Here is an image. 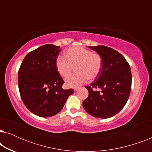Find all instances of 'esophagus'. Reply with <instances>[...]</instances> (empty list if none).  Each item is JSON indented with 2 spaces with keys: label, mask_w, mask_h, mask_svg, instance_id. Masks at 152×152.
I'll return each mask as SVG.
<instances>
[{
  "label": "esophagus",
  "mask_w": 152,
  "mask_h": 152,
  "mask_svg": "<svg viewBox=\"0 0 152 152\" xmlns=\"http://www.w3.org/2000/svg\"><path fill=\"white\" fill-rule=\"evenodd\" d=\"M78 89H79L78 87H77V88H74V91H77Z\"/></svg>",
  "instance_id": "1"
}]
</instances>
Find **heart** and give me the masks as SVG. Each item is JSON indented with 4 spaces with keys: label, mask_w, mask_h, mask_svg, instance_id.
I'll return each mask as SVG.
<instances>
[{
    "label": "heart",
    "mask_w": 152,
    "mask_h": 152,
    "mask_svg": "<svg viewBox=\"0 0 152 152\" xmlns=\"http://www.w3.org/2000/svg\"><path fill=\"white\" fill-rule=\"evenodd\" d=\"M73 68L77 73L66 80V85L69 88H76L87 79L93 80L97 78L102 68V59L99 54L83 47L69 48L66 51L65 57L59 56L57 58L56 68L61 77H68Z\"/></svg>",
    "instance_id": "obj_1"
}]
</instances>
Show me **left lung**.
Listing matches in <instances>:
<instances>
[{"label":"left lung","instance_id":"8db88e82","mask_svg":"<svg viewBox=\"0 0 152 152\" xmlns=\"http://www.w3.org/2000/svg\"><path fill=\"white\" fill-rule=\"evenodd\" d=\"M88 47L101 56L102 68L94 82L86 86L88 97L83 102V107L93 117H113L123 109L129 97L132 79L130 66L113 48L104 45Z\"/></svg>","mask_w":152,"mask_h":152}]
</instances>
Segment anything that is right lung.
Listing matches in <instances>:
<instances>
[{"label":"right lung","instance_id":"right-lung-1","mask_svg":"<svg viewBox=\"0 0 152 152\" xmlns=\"http://www.w3.org/2000/svg\"><path fill=\"white\" fill-rule=\"evenodd\" d=\"M59 46L46 44L29 53L18 70V88L29 111L43 118L61 111L72 88L64 90L63 79L56 68Z\"/></svg>","mask_w":152,"mask_h":152}]
</instances>
